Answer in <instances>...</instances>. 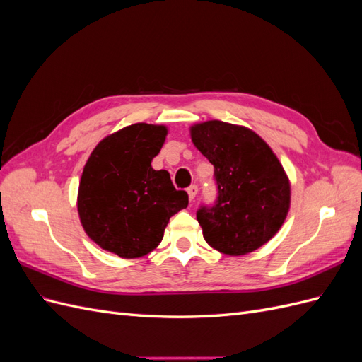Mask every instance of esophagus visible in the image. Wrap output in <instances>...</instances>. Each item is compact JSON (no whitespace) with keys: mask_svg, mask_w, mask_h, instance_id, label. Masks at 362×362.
<instances>
[{"mask_svg":"<svg viewBox=\"0 0 362 362\" xmlns=\"http://www.w3.org/2000/svg\"><path fill=\"white\" fill-rule=\"evenodd\" d=\"M187 193H189V198H190V201H193V199L196 198V194H198V185H196V184H192L190 187L187 189Z\"/></svg>","mask_w":362,"mask_h":362,"instance_id":"esophagus-1","label":"esophagus"}]
</instances>
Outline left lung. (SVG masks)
Wrapping results in <instances>:
<instances>
[{
  "label": "left lung",
  "instance_id": "left-lung-1",
  "mask_svg": "<svg viewBox=\"0 0 362 362\" xmlns=\"http://www.w3.org/2000/svg\"><path fill=\"white\" fill-rule=\"evenodd\" d=\"M192 140L214 166L217 196L196 218L206 243L226 255H245L278 233L290 206V182L269 145L247 128L208 120Z\"/></svg>",
  "mask_w": 362,
  "mask_h": 362
}]
</instances>
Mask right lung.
I'll return each mask as SVG.
<instances>
[{"label": "right lung", "mask_w": 362, "mask_h": 362, "mask_svg": "<svg viewBox=\"0 0 362 362\" xmlns=\"http://www.w3.org/2000/svg\"><path fill=\"white\" fill-rule=\"evenodd\" d=\"M160 125L134 124L101 140L87 160L78 214L96 245L120 258L144 257L161 242L169 218L189 205L168 170L151 161L166 139Z\"/></svg>", "instance_id": "add662e5"}]
</instances>
